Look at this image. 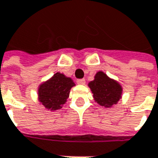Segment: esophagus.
I'll return each mask as SVG.
<instances>
[{"mask_svg":"<svg viewBox=\"0 0 158 158\" xmlns=\"http://www.w3.org/2000/svg\"><path fill=\"white\" fill-rule=\"evenodd\" d=\"M77 84H79V85H85V79H78V80H77Z\"/></svg>","mask_w":158,"mask_h":158,"instance_id":"obj_1","label":"esophagus"}]
</instances>
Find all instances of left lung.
<instances>
[{
  "mask_svg": "<svg viewBox=\"0 0 158 158\" xmlns=\"http://www.w3.org/2000/svg\"><path fill=\"white\" fill-rule=\"evenodd\" d=\"M88 86L94 94L95 102L101 106L110 108L122 99V85L101 71L95 74L94 79L90 81Z\"/></svg>",
  "mask_w": 158,
  "mask_h": 158,
  "instance_id": "left-lung-1",
  "label": "left lung"
}]
</instances>
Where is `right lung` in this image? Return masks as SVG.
Returning <instances> with one entry per match:
<instances>
[{"instance_id": "right-lung-1", "label": "right lung", "mask_w": 158, "mask_h": 158, "mask_svg": "<svg viewBox=\"0 0 158 158\" xmlns=\"http://www.w3.org/2000/svg\"><path fill=\"white\" fill-rule=\"evenodd\" d=\"M74 85L75 83L71 78L60 73H56L51 79L38 86V101L51 111L58 110L67 101L70 90Z\"/></svg>"}]
</instances>
